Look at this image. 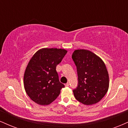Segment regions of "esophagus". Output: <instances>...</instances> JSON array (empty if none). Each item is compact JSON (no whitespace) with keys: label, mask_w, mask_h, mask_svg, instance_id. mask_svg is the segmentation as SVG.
I'll return each mask as SVG.
<instances>
[{"label":"esophagus","mask_w":128,"mask_h":128,"mask_svg":"<svg viewBox=\"0 0 128 128\" xmlns=\"http://www.w3.org/2000/svg\"><path fill=\"white\" fill-rule=\"evenodd\" d=\"M66 86H69V83H67L65 85Z\"/></svg>","instance_id":"obj_1"}]
</instances>
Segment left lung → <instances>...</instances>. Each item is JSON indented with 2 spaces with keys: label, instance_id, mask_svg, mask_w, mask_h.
<instances>
[{
  "label": "left lung",
  "instance_id": "8db88e82",
  "mask_svg": "<svg viewBox=\"0 0 128 128\" xmlns=\"http://www.w3.org/2000/svg\"><path fill=\"white\" fill-rule=\"evenodd\" d=\"M72 59L78 76V85L73 91L76 100L86 105L99 102L109 88L105 63L96 54L85 49L75 50Z\"/></svg>",
  "mask_w": 128,
  "mask_h": 128
}]
</instances>
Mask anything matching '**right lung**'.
Segmentation results:
<instances>
[{
    "mask_svg": "<svg viewBox=\"0 0 128 128\" xmlns=\"http://www.w3.org/2000/svg\"><path fill=\"white\" fill-rule=\"evenodd\" d=\"M67 52L65 49L43 48L30 60L23 82L26 92L34 102L41 105H49L59 96L64 85L60 82L56 67Z\"/></svg>",
    "mask_w": 128,
    "mask_h": 128,
    "instance_id": "add662e5",
    "label": "right lung"
}]
</instances>
